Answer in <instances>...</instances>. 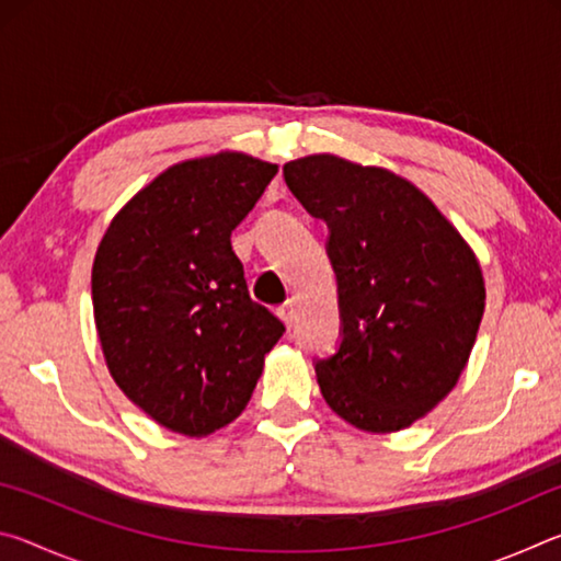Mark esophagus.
I'll list each match as a JSON object with an SVG mask.
<instances>
[{
    "label": "esophagus",
    "mask_w": 561,
    "mask_h": 561,
    "mask_svg": "<svg viewBox=\"0 0 561 561\" xmlns=\"http://www.w3.org/2000/svg\"><path fill=\"white\" fill-rule=\"evenodd\" d=\"M277 314H279V319L284 321V324H287V329H291L294 327V319H297V304H294V299H287L277 309Z\"/></svg>",
    "instance_id": "1"
}]
</instances>
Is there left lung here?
<instances>
[{"mask_svg":"<svg viewBox=\"0 0 561 561\" xmlns=\"http://www.w3.org/2000/svg\"><path fill=\"white\" fill-rule=\"evenodd\" d=\"M329 227L341 344L317 360L331 411L368 433L403 431L458 383L485 311L480 262L405 178L319 153L282 168Z\"/></svg>","mask_w":561,"mask_h":561,"instance_id":"1","label":"left lung"}]
</instances>
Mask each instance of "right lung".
<instances>
[{"instance_id":"obj_1","label":"right lung","mask_w":561,"mask_h":561,"mask_svg":"<svg viewBox=\"0 0 561 561\" xmlns=\"http://www.w3.org/2000/svg\"><path fill=\"white\" fill-rule=\"evenodd\" d=\"M277 165L222 153L183 160L121 207L91 272L93 319L113 381L156 423L190 438L250 403L284 334L250 299L230 234Z\"/></svg>"}]
</instances>
